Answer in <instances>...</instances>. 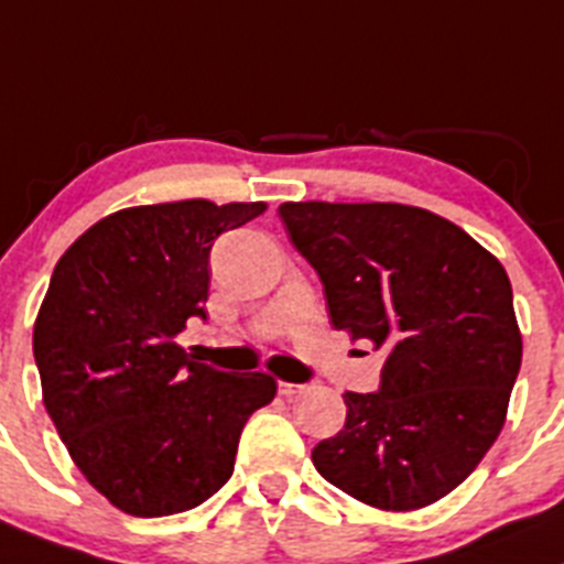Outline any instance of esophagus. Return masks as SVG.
<instances>
[{
    "instance_id": "1",
    "label": "esophagus",
    "mask_w": 564,
    "mask_h": 564,
    "mask_svg": "<svg viewBox=\"0 0 564 564\" xmlns=\"http://www.w3.org/2000/svg\"><path fill=\"white\" fill-rule=\"evenodd\" d=\"M302 384H293V382H279V393L285 395V399H291V395L302 393Z\"/></svg>"
}]
</instances>
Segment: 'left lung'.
I'll use <instances>...</instances> for the list:
<instances>
[{"label":"left lung","mask_w":564,"mask_h":564,"mask_svg":"<svg viewBox=\"0 0 564 564\" xmlns=\"http://www.w3.org/2000/svg\"><path fill=\"white\" fill-rule=\"evenodd\" d=\"M335 329L384 348L377 393L343 395L346 426L313 448L326 481L384 512L463 485L507 421L523 340L501 262L465 229L393 202H285Z\"/></svg>","instance_id":"left-lung-1"}]
</instances>
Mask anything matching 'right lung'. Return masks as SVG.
Wrapping results in <instances>:
<instances>
[{"label": "right lung", "mask_w": 564, "mask_h": 564, "mask_svg": "<svg viewBox=\"0 0 564 564\" xmlns=\"http://www.w3.org/2000/svg\"><path fill=\"white\" fill-rule=\"evenodd\" d=\"M265 202L182 198L96 221L57 260L32 329L44 406L85 479L121 512L163 518L221 490L268 373L196 362L176 343L205 318L210 249Z\"/></svg>", "instance_id": "right-lung-1"}]
</instances>
